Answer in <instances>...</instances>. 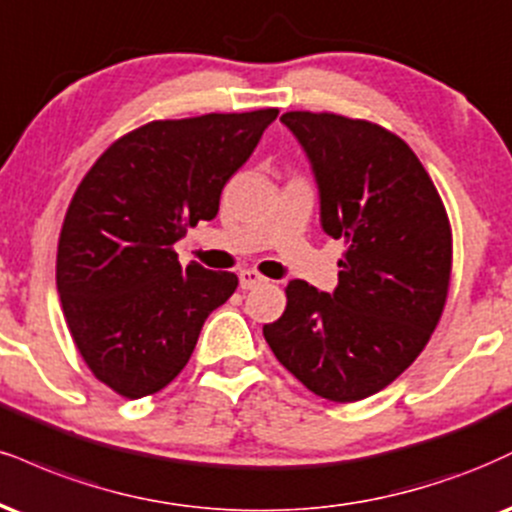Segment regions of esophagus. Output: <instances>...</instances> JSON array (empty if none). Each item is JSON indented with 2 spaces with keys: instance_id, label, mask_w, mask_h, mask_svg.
<instances>
[{
  "instance_id": "esophagus-1",
  "label": "esophagus",
  "mask_w": 512,
  "mask_h": 512,
  "mask_svg": "<svg viewBox=\"0 0 512 512\" xmlns=\"http://www.w3.org/2000/svg\"><path fill=\"white\" fill-rule=\"evenodd\" d=\"M238 283H240V288H243V291H252V288H257V286H262V283H267V279H264L262 274L252 272V269H243V272L238 274Z\"/></svg>"
}]
</instances>
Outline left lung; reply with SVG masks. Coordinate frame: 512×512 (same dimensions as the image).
<instances>
[{"mask_svg":"<svg viewBox=\"0 0 512 512\" xmlns=\"http://www.w3.org/2000/svg\"><path fill=\"white\" fill-rule=\"evenodd\" d=\"M310 159L319 221L343 240L334 293L295 279L264 338L317 396L353 403L391 384L427 346L451 279V226L432 178L398 135L338 114L286 112Z\"/></svg>","mask_w":512,"mask_h":512,"instance_id":"1","label":"left lung"}]
</instances>
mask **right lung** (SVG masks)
Masks as SVG:
<instances>
[{
  "instance_id": "right-lung-1",
  "label": "right lung",
  "mask_w": 512,
  "mask_h": 512,
  "mask_svg": "<svg viewBox=\"0 0 512 512\" xmlns=\"http://www.w3.org/2000/svg\"><path fill=\"white\" fill-rule=\"evenodd\" d=\"M279 109L152 121L109 147L73 195L57 250V291L85 365L126 398L162 391L238 276L190 262L174 243L212 221L226 181Z\"/></svg>"
}]
</instances>
